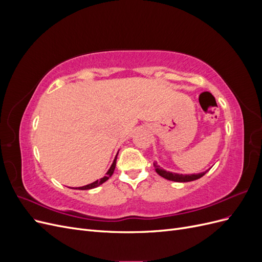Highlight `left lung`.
Here are the masks:
<instances>
[{
    "mask_svg": "<svg viewBox=\"0 0 262 262\" xmlns=\"http://www.w3.org/2000/svg\"><path fill=\"white\" fill-rule=\"evenodd\" d=\"M154 167L156 169V172L158 175L162 176L165 179H168L171 181H177V182H187V181H192L195 179H199L202 176H204L207 171L201 172V173H193V175H181V173H176V172H169V171H166L164 170L162 167L157 165V163H154Z\"/></svg>",
    "mask_w": 262,
    "mask_h": 262,
    "instance_id": "obj_1",
    "label": "left lung"
}]
</instances>
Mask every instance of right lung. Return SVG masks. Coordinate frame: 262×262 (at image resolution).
I'll return each mask as SVG.
<instances>
[{"label":"right lung","mask_w":262,"mask_h":262,"mask_svg":"<svg viewBox=\"0 0 262 262\" xmlns=\"http://www.w3.org/2000/svg\"><path fill=\"white\" fill-rule=\"evenodd\" d=\"M118 155V154H117ZM116 161H117V156H116V158H115V161H114V163H113V165H112V167L109 168V170L107 171V173H106V176L104 177V178H101V179H99V180H96V181H94V182H92V184H90V185H87V186H83V187H80V188H77L78 190H89V189H93V188H96V187H98V186H100L101 184H104L105 181H107L110 177H112V175L114 173V171H115V168H116Z\"/></svg>","instance_id":"obj_1"}]
</instances>
